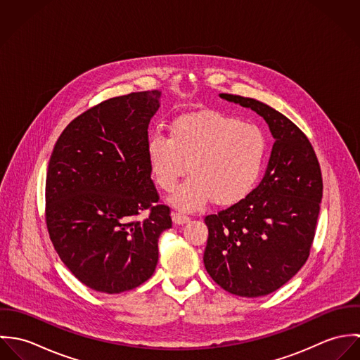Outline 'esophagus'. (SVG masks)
I'll return each instance as SVG.
<instances>
[{
    "label": "esophagus",
    "mask_w": 360,
    "mask_h": 360,
    "mask_svg": "<svg viewBox=\"0 0 360 360\" xmlns=\"http://www.w3.org/2000/svg\"><path fill=\"white\" fill-rule=\"evenodd\" d=\"M172 219H173V223H176V224H186V223L190 221V217L180 213V212H173Z\"/></svg>",
    "instance_id": "obj_1"
}]
</instances>
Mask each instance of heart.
Returning a JSON list of instances; mask_svg holds the SVG:
<instances>
[{"instance_id": "b5f03b06", "label": "heart", "mask_w": 360, "mask_h": 360, "mask_svg": "<svg viewBox=\"0 0 360 360\" xmlns=\"http://www.w3.org/2000/svg\"><path fill=\"white\" fill-rule=\"evenodd\" d=\"M266 133L240 117L202 110L186 113L170 123V137L153 133L147 158L156 184L173 191L188 167L191 176L172 195V204L195 210L207 201L231 206L257 187L266 165Z\"/></svg>"}]
</instances>
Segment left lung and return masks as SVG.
<instances>
[{"label": "left lung", "mask_w": 360, "mask_h": 360, "mask_svg": "<svg viewBox=\"0 0 360 360\" xmlns=\"http://www.w3.org/2000/svg\"><path fill=\"white\" fill-rule=\"evenodd\" d=\"M260 115L274 139L266 173L241 202L205 217L206 271L230 294L267 295L305 264L323 197L321 170L304 131L254 98L220 94Z\"/></svg>", "instance_id": "obj_1"}]
</instances>
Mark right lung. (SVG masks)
Instances as JSON below:
<instances>
[{
	"label": "right lung",
	"instance_id": "add662e5",
	"mask_svg": "<svg viewBox=\"0 0 360 360\" xmlns=\"http://www.w3.org/2000/svg\"><path fill=\"white\" fill-rule=\"evenodd\" d=\"M159 98L153 90L103 101L73 119L52 150L46 180L52 245L72 274L98 292L146 283L158 263V238L172 227L147 158Z\"/></svg>",
	"mask_w": 360,
	"mask_h": 360
}]
</instances>
